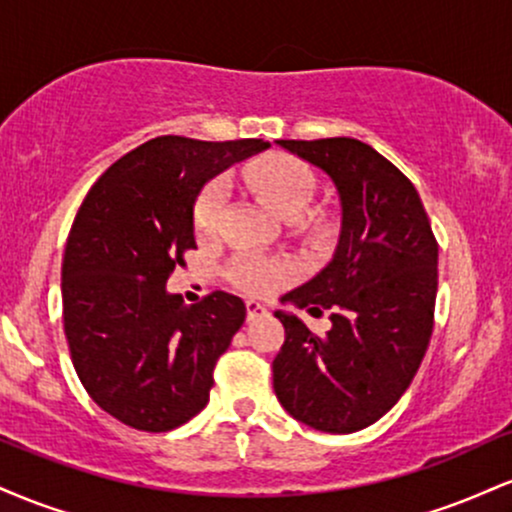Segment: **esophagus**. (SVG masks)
Listing matches in <instances>:
<instances>
[{
    "label": "esophagus",
    "mask_w": 512,
    "mask_h": 512,
    "mask_svg": "<svg viewBox=\"0 0 512 512\" xmlns=\"http://www.w3.org/2000/svg\"><path fill=\"white\" fill-rule=\"evenodd\" d=\"M245 308H248V322L262 320V317L269 315V310L264 308L262 303H257V301H248V305H245Z\"/></svg>",
    "instance_id": "obj_1"
}]
</instances>
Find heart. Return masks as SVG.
Returning a JSON list of instances; mask_svg holds the SVG:
<instances>
[{
	"mask_svg": "<svg viewBox=\"0 0 512 512\" xmlns=\"http://www.w3.org/2000/svg\"><path fill=\"white\" fill-rule=\"evenodd\" d=\"M248 182L274 214L289 221L305 219L315 199V178L310 168L289 156H272L262 161L252 170ZM221 209V185L207 187L195 204V228L199 236H209L214 231ZM286 274H289V264L257 260V257H248L236 267L238 284L252 293L272 291L281 279H286Z\"/></svg>",
	"mask_w": 512,
	"mask_h": 512,
	"instance_id": "obj_1",
	"label": "heart"
}]
</instances>
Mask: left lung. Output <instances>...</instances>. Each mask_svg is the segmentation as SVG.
<instances>
[{"instance_id":"obj_1","label":"left lung","mask_w":512,"mask_h":512,"mask_svg":"<svg viewBox=\"0 0 512 512\" xmlns=\"http://www.w3.org/2000/svg\"><path fill=\"white\" fill-rule=\"evenodd\" d=\"M334 182L342 209L332 260L281 303L332 310L327 337L276 310V399L296 421L354 433L385 416L419 370L433 332L438 245L419 192L373 146L351 137L276 142Z\"/></svg>"}]
</instances>
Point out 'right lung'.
<instances>
[{"label":"right lung","instance_id":"1","mask_svg":"<svg viewBox=\"0 0 512 512\" xmlns=\"http://www.w3.org/2000/svg\"><path fill=\"white\" fill-rule=\"evenodd\" d=\"M264 149L262 139L156 137L88 190L64 248V334L81 385L122 424L163 433L207 407L245 303L214 291L185 305L166 281L197 248L202 187Z\"/></svg>","mask_w":512,"mask_h":512}]
</instances>
